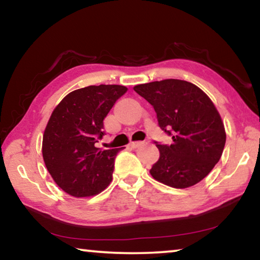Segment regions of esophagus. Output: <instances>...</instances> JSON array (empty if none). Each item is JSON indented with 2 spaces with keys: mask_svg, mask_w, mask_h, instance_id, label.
I'll return each mask as SVG.
<instances>
[{
  "mask_svg": "<svg viewBox=\"0 0 260 260\" xmlns=\"http://www.w3.org/2000/svg\"><path fill=\"white\" fill-rule=\"evenodd\" d=\"M141 145H143V142H141V141H135V142H131L129 143V146L132 148H138V147H140Z\"/></svg>",
  "mask_w": 260,
  "mask_h": 260,
  "instance_id": "esophagus-1",
  "label": "esophagus"
}]
</instances>
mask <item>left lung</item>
I'll use <instances>...</instances> for the list:
<instances>
[{
	"mask_svg": "<svg viewBox=\"0 0 260 260\" xmlns=\"http://www.w3.org/2000/svg\"><path fill=\"white\" fill-rule=\"evenodd\" d=\"M150 103L158 125L172 135L170 146L156 143L159 158L150 169L152 178L175 188L203 180L221 158L225 131L220 113L207 94L186 81H155L134 86Z\"/></svg>",
	"mask_w": 260,
	"mask_h": 260,
	"instance_id": "obj_1",
	"label": "left lung"
}]
</instances>
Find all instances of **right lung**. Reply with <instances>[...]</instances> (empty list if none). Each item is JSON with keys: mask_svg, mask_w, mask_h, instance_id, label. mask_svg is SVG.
<instances>
[{"mask_svg": "<svg viewBox=\"0 0 260 260\" xmlns=\"http://www.w3.org/2000/svg\"><path fill=\"white\" fill-rule=\"evenodd\" d=\"M127 91L123 85H89L68 93L53 111L43 137V157L57 186L76 198L92 197L112 182L119 149L94 146L104 119Z\"/></svg>", "mask_w": 260, "mask_h": 260, "instance_id": "obj_1", "label": "right lung"}]
</instances>
